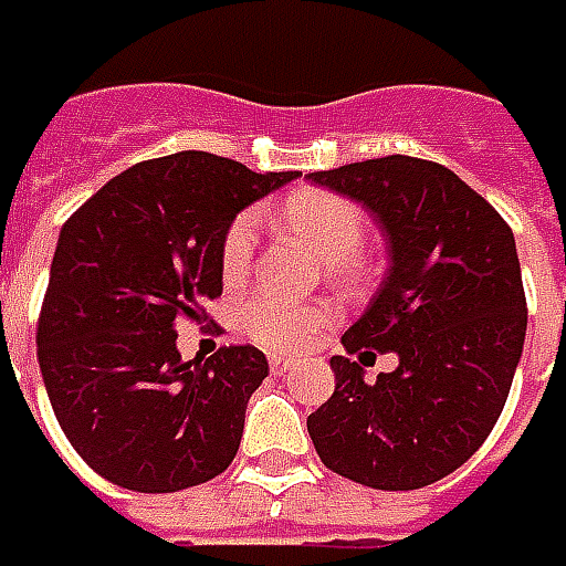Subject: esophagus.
Segmentation results:
<instances>
[{"instance_id": "obj_1", "label": "esophagus", "mask_w": 566, "mask_h": 566, "mask_svg": "<svg viewBox=\"0 0 566 566\" xmlns=\"http://www.w3.org/2000/svg\"><path fill=\"white\" fill-rule=\"evenodd\" d=\"M268 366H271V371H274V375H286V371H292V368H295V363H292V359H286V356L271 354L268 356Z\"/></svg>"}]
</instances>
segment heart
<instances>
[{
    "mask_svg": "<svg viewBox=\"0 0 566 566\" xmlns=\"http://www.w3.org/2000/svg\"><path fill=\"white\" fill-rule=\"evenodd\" d=\"M280 219L302 234L314 252L328 262L335 274L347 276L354 271L356 252L366 240V212L359 210L344 195L323 191V188H304L283 200ZM255 240H259V219L255 212H240L238 219L228 226L222 247H219V264L228 286H238L243 276L250 274L252 255H255ZM335 323V314L323 304H298L286 302L271 292H252L238 304V326L255 344L268 350L292 354L311 347L323 332Z\"/></svg>",
    "mask_w": 566,
    "mask_h": 566,
    "instance_id": "heart-1",
    "label": "heart"
}]
</instances>
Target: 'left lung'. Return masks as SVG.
<instances>
[{"instance_id":"obj_1","label":"left lung","mask_w":566,"mask_h":566,"mask_svg":"<svg viewBox=\"0 0 566 566\" xmlns=\"http://www.w3.org/2000/svg\"><path fill=\"white\" fill-rule=\"evenodd\" d=\"M311 179L359 200L387 234L390 271L340 344L364 365L371 349L399 353L400 366L366 385L360 361L332 356L335 392L307 432L326 469L350 482L427 488L482 448L515 378L527 298L512 228L423 158L387 155Z\"/></svg>"}]
</instances>
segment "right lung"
<instances>
[{"mask_svg": "<svg viewBox=\"0 0 566 566\" xmlns=\"http://www.w3.org/2000/svg\"><path fill=\"white\" fill-rule=\"evenodd\" d=\"M298 170L252 174L210 151L124 170L66 219L35 344L60 430L106 482L174 494L238 454L247 402L268 378L252 344L186 363L176 323L222 295L219 247L243 207Z\"/></svg>", "mask_w": 566, "mask_h": 566, "instance_id": "obj_1", "label": "right lung"}]
</instances>
